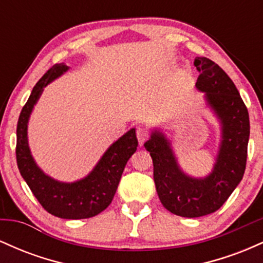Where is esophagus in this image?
<instances>
[{
    "instance_id": "34e87169",
    "label": "esophagus",
    "mask_w": 263,
    "mask_h": 263,
    "mask_svg": "<svg viewBox=\"0 0 263 263\" xmlns=\"http://www.w3.org/2000/svg\"><path fill=\"white\" fill-rule=\"evenodd\" d=\"M148 131L146 128H137V140L140 142V144H143L148 138Z\"/></svg>"
}]
</instances>
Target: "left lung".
<instances>
[{
	"label": "left lung",
	"instance_id": "1",
	"mask_svg": "<svg viewBox=\"0 0 263 263\" xmlns=\"http://www.w3.org/2000/svg\"><path fill=\"white\" fill-rule=\"evenodd\" d=\"M195 87L204 92L206 105L220 122L221 140L213 171L206 177L189 176L180 168L172 142L153 129L144 143L153 161V178L163 206L183 218L214 213L228 200L242 179L250 137L249 111L236 86L213 60L197 57Z\"/></svg>",
	"mask_w": 263,
	"mask_h": 263
}]
</instances>
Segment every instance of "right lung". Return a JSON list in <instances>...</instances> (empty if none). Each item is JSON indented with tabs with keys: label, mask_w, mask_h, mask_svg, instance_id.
<instances>
[{
	"label": "right lung",
	"mask_w": 263,
	"mask_h": 263,
	"mask_svg": "<svg viewBox=\"0 0 263 263\" xmlns=\"http://www.w3.org/2000/svg\"><path fill=\"white\" fill-rule=\"evenodd\" d=\"M69 70L64 63L53 65L33 87L17 123V165L33 195L48 213L62 219H87L104 211L112 201L126 163L137 149L131 128L106 149L86 177L71 183L47 176L33 158L28 144V121L44 87Z\"/></svg>",
	"instance_id": "1"
}]
</instances>
